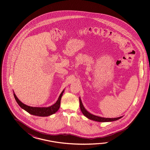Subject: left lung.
Masks as SVG:
<instances>
[{
    "mask_svg": "<svg viewBox=\"0 0 150 150\" xmlns=\"http://www.w3.org/2000/svg\"><path fill=\"white\" fill-rule=\"evenodd\" d=\"M79 102L80 108V110L82 112V113L85 116H86L87 118H88L89 120H92L93 121L99 122H108L115 121L118 120L120 119L123 117V116H120V117H116V118H105V117H102L98 116L93 115V114H91L90 112H88L86 109L85 108V107L83 105L81 100L80 99V97H79Z\"/></svg>",
    "mask_w": 150,
    "mask_h": 150,
    "instance_id": "obj_1",
    "label": "left lung"
}]
</instances>
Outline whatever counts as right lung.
Listing matches in <instances>:
<instances>
[{
    "mask_svg": "<svg viewBox=\"0 0 150 150\" xmlns=\"http://www.w3.org/2000/svg\"><path fill=\"white\" fill-rule=\"evenodd\" d=\"M64 92V89L61 93L56 102L53 105L49 106L48 107H30V106L26 105L20 101L19 99L16 97V95L15 94L14 92H13L14 93L13 94H14V96L15 98L16 102L18 103V104L21 108L24 109L25 110L28 112L30 114L35 115V116H38L45 117V116H48L52 115L55 112H57L58 110L60 107L61 98H62V96H63V94Z\"/></svg>",
    "mask_w": 150,
    "mask_h": 150,
    "instance_id": "obj_1",
    "label": "right lung"
}]
</instances>
